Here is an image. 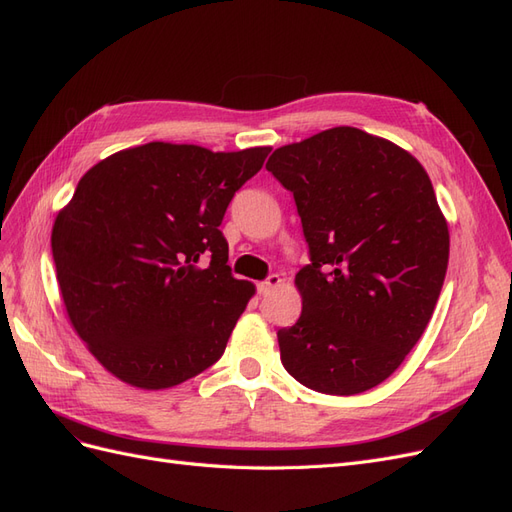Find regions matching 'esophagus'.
Here are the masks:
<instances>
[{
    "instance_id": "obj_1",
    "label": "esophagus",
    "mask_w": 512,
    "mask_h": 512,
    "mask_svg": "<svg viewBox=\"0 0 512 512\" xmlns=\"http://www.w3.org/2000/svg\"><path fill=\"white\" fill-rule=\"evenodd\" d=\"M283 285V279L279 274H270L266 281H261V283H257V289H259V294H270L272 289H276V287H281Z\"/></svg>"
}]
</instances>
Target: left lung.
Masks as SVG:
<instances>
[{"mask_svg":"<svg viewBox=\"0 0 512 512\" xmlns=\"http://www.w3.org/2000/svg\"><path fill=\"white\" fill-rule=\"evenodd\" d=\"M266 169L294 193L311 264L300 319L276 332L306 388L349 397L401 367L425 332L448 268V223L418 160L337 126L283 145Z\"/></svg>","mask_w":512,"mask_h":512,"instance_id":"obj_1","label":"left lung"}]
</instances>
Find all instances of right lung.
<instances>
[{
  "mask_svg": "<svg viewBox=\"0 0 512 512\" xmlns=\"http://www.w3.org/2000/svg\"><path fill=\"white\" fill-rule=\"evenodd\" d=\"M270 150L152 141L79 180L55 216L53 261L72 328L113 377L165 390L223 356L255 285L231 276L218 227Z\"/></svg>",
  "mask_w": 512,
  "mask_h": 512,
  "instance_id": "obj_1",
  "label": "right lung"
}]
</instances>
